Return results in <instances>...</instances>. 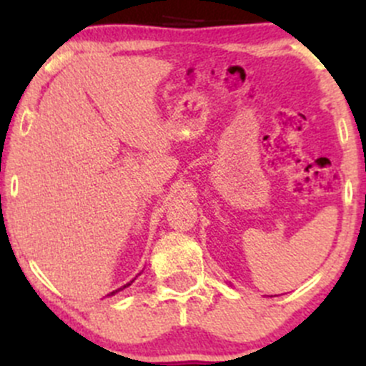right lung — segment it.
Segmentation results:
<instances>
[{"instance_id": "right-lung-1", "label": "right lung", "mask_w": 366, "mask_h": 366, "mask_svg": "<svg viewBox=\"0 0 366 366\" xmlns=\"http://www.w3.org/2000/svg\"><path fill=\"white\" fill-rule=\"evenodd\" d=\"M127 285H130V284H125V285H124V287H120V289H117V291H113V292H110V294H108V296H113V294H117V292H120V291H122V289H125V287H127Z\"/></svg>"}]
</instances>
